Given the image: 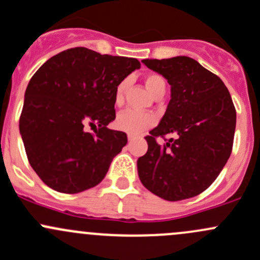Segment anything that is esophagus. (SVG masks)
<instances>
[{"instance_id": "1", "label": "esophagus", "mask_w": 260, "mask_h": 260, "mask_svg": "<svg viewBox=\"0 0 260 260\" xmlns=\"http://www.w3.org/2000/svg\"><path fill=\"white\" fill-rule=\"evenodd\" d=\"M133 140H135V137H133V136H131V135L128 136V141H129V142H132Z\"/></svg>"}]
</instances>
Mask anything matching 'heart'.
<instances>
[{"label": "heart", "instance_id": "1", "mask_svg": "<svg viewBox=\"0 0 260 260\" xmlns=\"http://www.w3.org/2000/svg\"><path fill=\"white\" fill-rule=\"evenodd\" d=\"M147 89L152 95L157 93L161 89L166 88V81L164 78L158 74H149L145 79ZM128 86L127 80H122L117 85L114 91V104L115 106H122L123 101H124V91ZM156 123V117L151 113H146V112H138L133 111V109H127V111L122 112L118 114L117 120H115V125L118 129L123 131V132L128 133L131 136H138L141 133L145 132L149 127Z\"/></svg>", "mask_w": 260, "mask_h": 260}]
</instances>
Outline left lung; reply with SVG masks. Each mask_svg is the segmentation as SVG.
I'll list each match as a JSON object with an SVG mask.
<instances>
[{
  "label": "left lung",
  "mask_w": 260,
  "mask_h": 260,
  "mask_svg": "<svg viewBox=\"0 0 260 260\" xmlns=\"http://www.w3.org/2000/svg\"><path fill=\"white\" fill-rule=\"evenodd\" d=\"M143 64L171 85V99L158 125L149 132L148 149L137 161L147 190L169 201L193 198L216 180L229 159L237 112L217 75L188 56L145 59ZM174 134L165 145L155 138Z\"/></svg>",
  "instance_id": "left-lung-1"
}]
</instances>
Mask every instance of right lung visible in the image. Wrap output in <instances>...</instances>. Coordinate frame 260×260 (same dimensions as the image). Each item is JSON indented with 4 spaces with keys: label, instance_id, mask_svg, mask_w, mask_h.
Here are the masks:
<instances>
[{
    "label": "right lung",
    "instance_id": "obj_1",
    "mask_svg": "<svg viewBox=\"0 0 260 260\" xmlns=\"http://www.w3.org/2000/svg\"><path fill=\"white\" fill-rule=\"evenodd\" d=\"M141 64L137 59L73 48L50 57L25 91L20 133L28 162L44 183L78 193L98 185L127 145V135L109 129L115 119L114 91ZM86 125L96 128L94 134Z\"/></svg>",
    "mask_w": 260,
    "mask_h": 260
}]
</instances>
